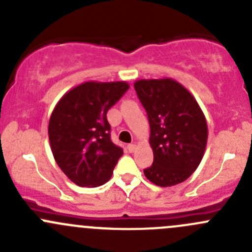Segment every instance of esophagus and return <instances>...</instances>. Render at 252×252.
<instances>
[{
  "label": "esophagus",
  "mask_w": 252,
  "mask_h": 252,
  "mask_svg": "<svg viewBox=\"0 0 252 252\" xmlns=\"http://www.w3.org/2000/svg\"><path fill=\"white\" fill-rule=\"evenodd\" d=\"M136 149H138V146H136L135 144H130V145H128V150H129V152H135V151H136Z\"/></svg>",
  "instance_id": "34e87169"
}]
</instances>
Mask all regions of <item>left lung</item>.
Returning a JSON list of instances; mask_svg holds the SVG:
<instances>
[{"instance_id": "1", "label": "left lung", "mask_w": 252, "mask_h": 252, "mask_svg": "<svg viewBox=\"0 0 252 252\" xmlns=\"http://www.w3.org/2000/svg\"><path fill=\"white\" fill-rule=\"evenodd\" d=\"M134 88L147 112L154 151L145 177L162 188L183 183L204 157L208 136L204 112L191 93L172 78L139 79Z\"/></svg>"}]
</instances>
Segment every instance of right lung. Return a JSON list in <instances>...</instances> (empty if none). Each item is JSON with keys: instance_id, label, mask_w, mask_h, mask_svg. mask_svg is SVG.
I'll return each instance as SVG.
<instances>
[{"instance_id": "right-lung-1", "label": "right lung", "mask_w": 252, "mask_h": 252, "mask_svg": "<svg viewBox=\"0 0 252 252\" xmlns=\"http://www.w3.org/2000/svg\"><path fill=\"white\" fill-rule=\"evenodd\" d=\"M129 89L126 81H85L64 94L51 113L48 140L55 161L79 187L111 179L123 150L111 141L107 111Z\"/></svg>"}]
</instances>
